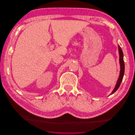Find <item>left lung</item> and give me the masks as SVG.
I'll use <instances>...</instances> for the list:
<instances>
[{"instance_id": "obj_1", "label": "left lung", "mask_w": 135, "mask_h": 135, "mask_svg": "<svg viewBox=\"0 0 135 135\" xmlns=\"http://www.w3.org/2000/svg\"><path fill=\"white\" fill-rule=\"evenodd\" d=\"M118 48H119V62L120 65V75L119 76V78H118V80L117 81L115 87L114 89V90L112 92V94L116 92L117 89L119 88L120 83L122 81V79H123L124 73V60H123V54L119 46H118Z\"/></svg>"}]
</instances>
